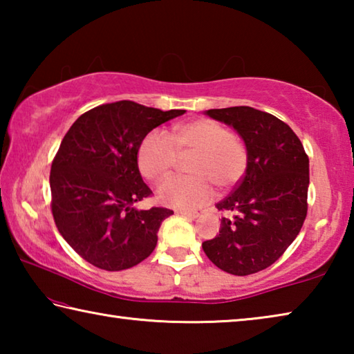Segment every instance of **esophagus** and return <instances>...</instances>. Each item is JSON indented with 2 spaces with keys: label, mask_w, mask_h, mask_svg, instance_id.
Listing matches in <instances>:
<instances>
[{
  "label": "esophagus",
  "mask_w": 354,
  "mask_h": 354,
  "mask_svg": "<svg viewBox=\"0 0 354 354\" xmlns=\"http://www.w3.org/2000/svg\"><path fill=\"white\" fill-rule=\"evenodd\" d=\"M179 215H183V217H187V218H192L195 220L196 217H198V212H190V211H178Z\"/></svg>",
  "instance_id": "1"
}]
</instances>
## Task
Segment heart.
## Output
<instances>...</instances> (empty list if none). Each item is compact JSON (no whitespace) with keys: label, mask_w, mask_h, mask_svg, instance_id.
Segmentation results:
<instances>
[{"label":"heart","mask_w":354,"mask_h":354,"mask_svg":"<svg viewBox=\"0 0 354 354\" xmlns=\"http://www.w3.org/2000/svg\"><path fill=\"white\" fill-rule=\"evenodd\" d=\"M189 159L190 176H173L160 184L159 200L178 211H194L214 196V185L226 190L241 181L247 170L248 154L243 143L223 124L209 118L176 124L171 137L160 131L148 133L137 151V164L143 176L153 183L170 175L178 154Z\"/></svg>","instance_id":"b5f03b06"}]
</instances>
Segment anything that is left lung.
<instances>
[{"instance_id": "obj_1", "label": "left lung", "mask_w": 354, "mask_h": 354, "mask_svg": "<svg viewBox=\"0 0 354 354\" xmlns=\"http://www.w3.org/2000/svg\"><path fill=\"white\" fill-rule=\"evenodd\" d=\"M234 128L248 154L242 181L217 203L220 231L203 250L226 273L245 277L270 267L295 241L308 212L309 159L289 124L248 106L209 109Z\"/></svg>"}]
</instances>
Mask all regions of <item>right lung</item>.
<instances>
[{
	"instance_id": "obj_1",
	"label": "right lung",
	"mask_w": 354,
	"mask_h": 354,
	"mask_svg": "<svg viewBox=\"0 0 354 354\" xmlns=\"http://www.w3.org/2000/svg\"><path fill=\"white\" fill-rule=\"evenodd\" d=\"M184 112L124 100L93 107L71 124L51 165V211L82 259L118 272L153 253L160 223L173 211L134 206L151 194L137 151L149 131Z\"/></svg>"
}]
</instances>
